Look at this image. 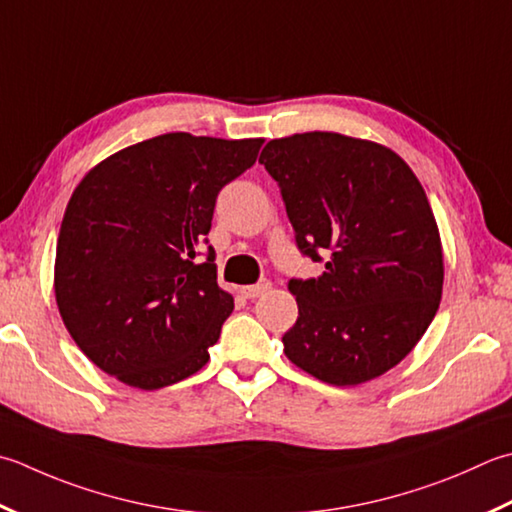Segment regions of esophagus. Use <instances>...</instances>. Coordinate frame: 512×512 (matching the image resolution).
Masks as SVG:
<instances>
[{"instance_id": "1", "label": "esophagus", "mask_w": 512, "mask_h": 512, "mask_svg": "<svg viewBox=\"0 0 512 512\" xmlns=\"http://www.w3.org/2000/svg\"><path fill=\"white\" fill-rule=\"evenodd\" d=\"M268 288H270V282H259V284L242 286L239 288V293H242L246 299H255V297H262Z\"/></svg>"}]
</instances>
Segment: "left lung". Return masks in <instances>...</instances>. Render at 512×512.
Wrapping results in <instances>:
<instances>
[{
	"instance_id": "8db88e82",
	"label": "left lung",
	"mask_w": 512,
	"mask_h": 512,
	"mask_svg": "<svg viewBox=\"0 0 512 512\" xmlns=\"http://www.w3.org/2000/svg\"><path fill=\"white\" fill-rule=\"evenodd\" d=\"M282 188L317 279H290L284 353L319 382L357 386L395 368L442 302L444 250L422 184L395 150L342 133L273 139L259 155Z\"/></svg>"
}]
</instances>
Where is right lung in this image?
I'll return each mask as SVG.
<instances>
[{"label":"right lung","mask_w":512,"mask_h":512,"mask_svg":"<svg viewBox=\"0 0 512 512\" xmlns=\"http://www.w3.org/2000/svg\"><path fill=\"white\" fill-rule=\"evenodd\" d=\"M262 144L166 133L117 150L77 184L53 286L70 337L104 373L157 390L206 366L235 302L217 286L215 250L193 259L217 193Z\"/></svg>","instance_id":"1"}]
</instances>
